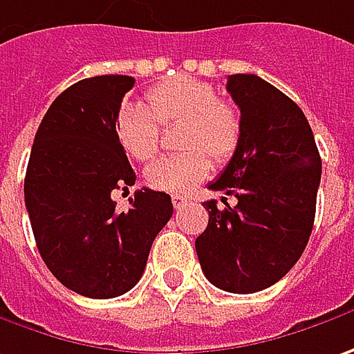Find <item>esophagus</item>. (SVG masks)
<instances>
[{
  "mask_svg": "<svg viewBox=\"0 0 354 354\" xmlns=\"http://www.w3.org/2000/svg\"><path fill=\"white\" fill-rule=\"evenodd\" d=\"M172 204H174V207H176V209H180V207L182 206H186V204H188V198H186V196H172Z\"/></svg>",
  "mask_w": 354,
  "mask_h": 354,
  "instance_id": "1",
  "label": "esophagus"
}]
</instances>
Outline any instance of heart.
<instances>
[{
  "instance_id": "obj_1",
  "label": "heart",
  "mask_w": 354,
  "mask_h": 354,
  "mask_svg": "<svg viewBox=\"0 0 354 354\" xmlns=\"http://www.w3.org/2000/svg\"><path fill=\"white\" fill-rule=\"evenodd\" d=\"M184 122V154L162 156L147 168V182L164 192H190L212 172L214 162L232 160L241 145V115L218 88L192 77L152 86L145 104H127L116 116V138L132 158L150 160L160 147V124Z\"/></svg>"
}]
</instances>
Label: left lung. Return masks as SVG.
Segmentation results:
<instances>
[{"instance_id":"obj_1","label":"left lung","mask_w":354,"mask_h":354,"mask_svg":"<svg viewBox=\"0 0 354 354\" xmlns=\"http://www.w3.org/2000/svg\"><path fill=\"white\" fill-rule=\"evenodd\" d=\"M227 93L241 113V145L209 190L238 206L204 204L207 227L196 254L209 283L255 293L277 283L303 254L315 222L321 156L299 106L257 75H230Z\"/></svg>"}]
</instances>
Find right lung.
<instances>
[{
    "label": "right lung",
    "mask_w": 354,
    "mask_h": 354,
    "mask_svg": "<svg viewBox=\"0 0 354 354\" xmlns=\"http://www.w3.org/2000/svg\"><path fill=\"white\" fill-rule=\"evenodd\" d=\"M127 75L83 79L63 91L39 124L25 174V206L45 266L71 291L111 299L131 291L152 241L172 218L166 192L142 188L118 212L111 194L136 174L116 138Z\"/></svg>",
    "instance_id": "1"
}]
</instances>
